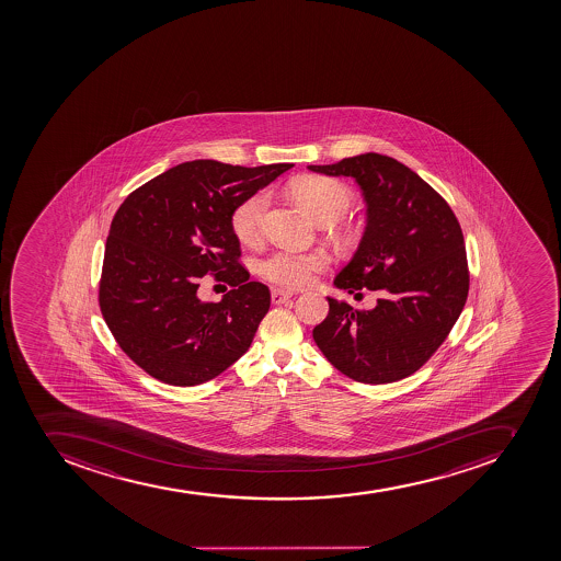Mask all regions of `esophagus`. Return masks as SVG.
<instances>
[{
	"label": "esophagus",
	"mask_w": 561,
	"mask_h": 561,
	"mask_svg": "<svg viewBox=\"0 0 561 561\" xmlns=\"http://www.w3.org/2000/svg\"><path fill=\"white\" fill-rule=\"evenodd\" d=\"M290 298H293V293L283 290V288H274L273 293H271V299H273L274 305H282V302Z\"/></svg>",
	"instance_id": "1"
}]
</instances>
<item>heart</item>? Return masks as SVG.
<instances>
[{"label":"heart","mask_w":561,"mask_h":561,"mask_svg":"<svg viewBox=\"0 0 561 561\" xmlns=\"http://www.w3.org/2000/svg\"><path fill=\"white\" fill-rule=\"evenodd\" d=\"M293 195L318 222L335 224L352 209L353 194L346 184L324 175H308L293 184ZM267 192H256L243 198L231 214V228L237 239L251 243L260 237L263 215L267 211ZM330 263L322 251L301 253L294 249H278L260 262V274L267 282L285 288L307 287Z\"/></svg>","instance_id":"obj_1"}]
</instances>
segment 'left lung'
<instances>
[{
    "mask_svg": "<svg viewBox=\"0 0 561 561\" xmlns=\"http://www.w3.org/2000/svg\"><path fill=\"white\" fill-rule=\"evenodd\" d=\"M312 172L357 181L367 226L357 253L333 285L378 290L373 310L328 298L313 341L333 367L363 383H389L417 371L445 343L470 288L461 226L445 198L389 156H353Z\"/></svg>",
    "mask_w": 561,
    "mask_h": 561,
    "instance_id": "left-lung-1",
    "label": "left lung"
}]
</instances>
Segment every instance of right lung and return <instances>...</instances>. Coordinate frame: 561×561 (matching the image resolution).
Returning a JSON list of instances; mask_svg holds the SVG:
<instances>
[{
	"label": "right lung",
	"mask_w": 561,
	"mask_h": 561,
	"mask_svg": "<svg viewBox=\"0 0 561 561\" xmlns=\"http://www.w3.org/2000/svg\"><path fill=\"white\" fill-rule=\"evenodd\" d=\"M293 167L195 159L150 179L122 203L105 242L100 310L125 355L150 377L198 386L248 352L271 293L249 282L231 214ZM204 273L234 288L218 304L201 302Z\"/></svg>",
	"instance_id": "obj_1"
}]
</instances>
